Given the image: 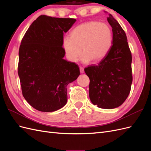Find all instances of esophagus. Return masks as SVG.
<instances>
[{
  "instance_id": "obj_1",
  "label": "esophagus",
  "mask_w": 151,
  "mask_h": 151,
  "mask_svg": "<svg viewBox=\"0 0 151 151\" xmlns=\"http://www.w3.org/2000/svg\"><path fill=\"white\" fill-rule=\"evenodd\" d=\"M79 68H80V72L81 73V74H83V73L84 72V68H83V67H79Z\"/></svg>"
}]
</instances>
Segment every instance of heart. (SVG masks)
Masks as SVG:
<instances>
[{
	"mask_svg": "<svg viewBox=\"0 0 151 151\" xmlns=\"http://www.w3.org/2000/svg\"><path fill=\"white\" fill-rule=\"evenodd\" d=\"M112 42L110 26L104 22L89 21L76 26L71 31L70 36H64L62 46L67 58L71 62H76L83 51L82 62H97L106 56Z\"/></svg>",
	"mask_w": 151,
	"mask_h": 151,
	"instance_id": "1",
	"label": "heart"
}]
</instances>
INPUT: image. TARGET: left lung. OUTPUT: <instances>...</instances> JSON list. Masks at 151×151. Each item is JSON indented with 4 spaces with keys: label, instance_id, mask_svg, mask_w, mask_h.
Segmentation results:
<instances>
[{
    "label": "left lung",
    "instance_id": "8db88e82",
    "mask_svg": "<svg viewBox=\"0 0 151 151\" xmlns=\"http://www.w3.org/2000/svg\"><path fill=\"white\" fill-rule=\"evenodd\" d=\"M107 20L113 31L111 48L98 65L86 67L84 71L90 80L91 101L100 108L113 109L122 105L130 92L132 54L120 24L111 14Z\"/></svg>",
    "mask_w": 151,
    "mask_h": 151
}]
</instances>
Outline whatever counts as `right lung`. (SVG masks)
Here are the masks:
<instances>
[{"label": "right lung", "instance_id": "right-lung-1", "mask_svg": "<svg viewBox=\"0 0 151 151\" xmlns=\"http://www.w3.org/2000/svg\"><path fill=\"white\" fill-rule=\"evenodd\" d=\"M76 21L72 18L39 16L22 38L18 75L22 95L32 107L52 112L67 101V86L80 75L76 63L63 59V33Z\"/></svg>", "mask_w": 151, "mask_h": 151}]
</instances>
